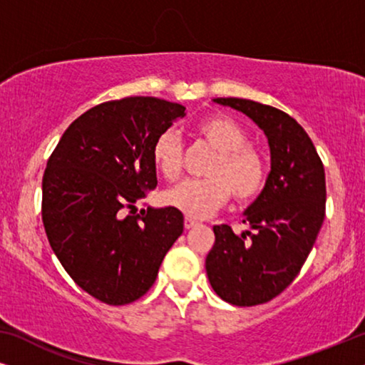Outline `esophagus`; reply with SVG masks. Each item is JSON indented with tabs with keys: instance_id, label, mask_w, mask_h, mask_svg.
<instances>
[{
	"instance_id": "esophagus-1",
	"label": "esophagus",
	"mask_w": 365,
	"mask_h": 365,
	"mask_svg": "<svg viewBox=\"0 0 365 365\" xmlns=\"http://www.w3.org/2000/svg\"><path fill=\"white\" fill-rule=\"evenodd\" d=\"M194 226H197V221H196V219H192V217L186 216V219H184V227H186V229H191V227H194Z\"/></svg>"
}]
</instances>
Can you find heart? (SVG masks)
<instances>
[{
	"label": "heart",
	"mask_w": 365,
	"mask_h": 365,
	"mask_svg": "<svg viewBox=\"0 0 365 365\" xmlns=\"http://www.w3.org/2000/svg\"><path fill=\"white\" fill-rule=\"evenodd\" d=\"M194 136L216 151L202 181H184L164 194L169 206L189 217H207L227 199L249 202L266 184V164L261 153L247 144V134L226 114H209L194 124ZM153 163L168 181L182 173V144L178 134L166 131L153 144Z\"/></svg>",
	"instance_id": "obj_1"
}]
</instances>
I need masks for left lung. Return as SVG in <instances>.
I'll use <instances>...</instances> for the list:
<instances>
[{"label": "left lung", "instance_id": "1", "mask_svg": "<svg viewBox=\"0 0 365 365\" xmlns=\"http://www.w3.org/2000/svg\"><path fill=\"white\" fill-rule=\"evenodd\" d=\"M251 118L266 134L271 173L244 211L252 231L214 226L206 257L209 282L222 301L249 307L279 296L306 262L326 216V173L311 138L281 109L241 98H216Z\"/></svg>", "mask_w": 365, "mask_h": 365}]
</instances>
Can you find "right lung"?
Here are the masks:
<instances>
[{"mask_svg": "<svg viewBox=\"0 0 365 365\" xmlns=\"http://www.w3.org/2000/svg\"><path fill=\"white\" fill-rule=\"evenodd\" d=\"M182 104L134 96L98 104L69 124L43 176V224L61 266L109 306L144 296L182 234L176 207L136 204L158 186L153 144Z\"/></svg>", "mask_w": 365, "mask_h": 365, "instance_id": "add662e5", "label": "right lung"}]
</instances>
